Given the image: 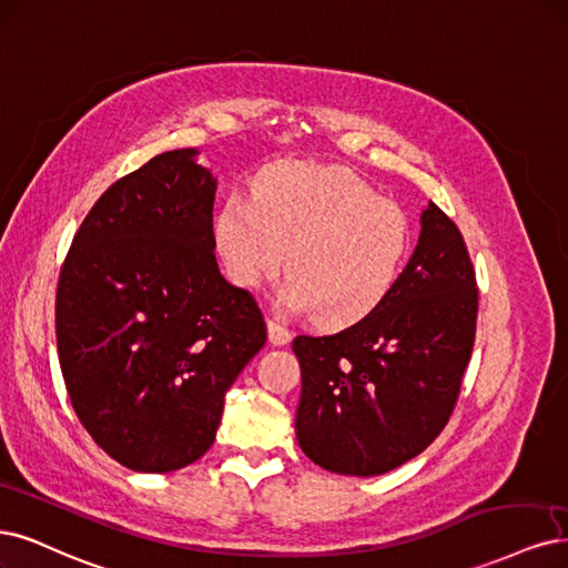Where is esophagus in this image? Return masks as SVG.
<instances>
[{"label": "esophagus", "mask_w": 568, "mask_h": 568, "mask_svg": "<svg viewBox=\"0 0 568 568\" xmlns=\"http://www.w3.org/2000/svg\"><path fill=\"white\" fill-rule=\"evenodd\" d=\"M267 336H270V343L272 345H286L291 341V331L280 324L275 317L267 320Z\"/></svg>", "instance_id": "34e87169"}]
</instances>
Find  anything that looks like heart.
I'll return each instance as SVG.
<instances>
[{"label": "heart", "mask_w": 568, "mask_h": 568, "mask_svg": "<svg viewBox=\"0 0 568 568\" xmlns=\"http://www.w3.org/2000/svg\"><path fill=\"white\" fill-rule=\"evenodd\" d=\"M213 242L232 284L256 288L284 261L286 303L317 324L347 326L395 286L408 223L347 169L282 162L258 175L253 200L237 194L223 204Z\"/></svg>", "instance_id": "obj_1"}]
</instances>
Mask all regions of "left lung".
I'll return each mask as SVG.
<instances>
[{
  "label": "left lung",
  "mask_w": 568,
  "mask_h": 568,
  "mask_svg": "<svg viewBox=\"0 0 568 568\" xmlns=\"http://www.w3.org/2000/svg\"><path fill=\"white\" fill-rule=\"evenodd\" d=\"M479 291L463 234L429 202L395 286L364 320L296 336V437L328 473L376 477L437 439L475 345Z\"/></svg>",
  "instance_id": "obj_1"
}]
</instances>
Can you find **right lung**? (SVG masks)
<instances>
[{
  "label": "right lung",
  "mask_w": 568,
  "mask_h": 568,
  "mask_svg": "<svg viewBox=\"0 0 568 568\" xmlns=\"http://www.w3.org/2000/svg\"><path fill=\"white\" fill-rule=\"evenodd\" d=\"M194 158L162 152L112 183L58 277V359L74 414L135 473L202 458L225 393L267 341L256 301L219 270L216 179Z\"/></svg>",
  "instance_id": "right-lung-1"
}]
</instances>
